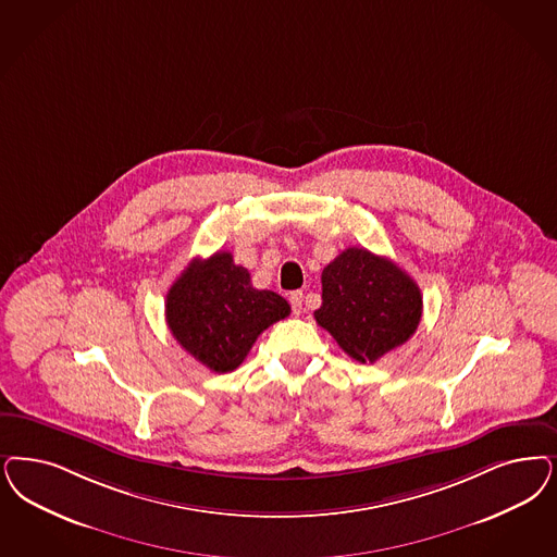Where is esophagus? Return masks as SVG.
I'll return each mask as SVG.
<instances>
[{
  "label": "esophagus",
  "mask_w": 557,
  "mask_h": 557,
  "mask_svg": "<svg viewBox=\"0 0 557 557\" xmlns=\"http://www.w3.org/2000/svg\"><path fill=\"white\" fill-rule=\"evenodd\" d=\"M302 302H305V294H302V292H292V294H289V305H292L294 314H300V312H302Z\"/></svg>",
  "instance_id": "1"
}]
</instances>
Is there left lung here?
Returning <instances> with one entry per match:
<instances>
[{
  "label": "left lung",
  "instance_id": "1",
  "mask_svg": "<svg viewBox=\"0 0 557 557\" xmlns=\"http://www.w3.org/2000/svg\"><path fill=\"white\" fill-rule=\"evenodd\" d=\"M323 305L314 310L349 358L376 362L404 346L422 319V292L397 263L349 247L321 275Z\"/></svg>",
  "mask_w": 557,
  "mask_h": 557
}]
</instances>
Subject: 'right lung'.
<instances>
[{
    "mask_svg": "<svg viewBox=\"0 0 557 557\" xmlns=\"http://www.w3.org/2000/svg\"><path fill=\"white\" fill-rule=\"evenodd\" d=\"M166 325L197 362L213 372L243 364L257 337L286 319V298L252 288L250 273L234 265L228 250L193 259L166 294Z\"/></svg>",
    "mask_w": 557,
    "mask_h": 557,
    "instance_id": "add662e5",
    "label": "right lung"
}]
</instances>
